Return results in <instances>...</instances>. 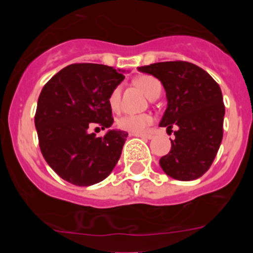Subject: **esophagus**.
I'll return each instance as SVG.
<instances>
[{
	"label": "esophagus",
	"mask_w": 253,
	"mask_h": 253,
	"mask_svg": "<svg viewBox=\"0 0 253 253\" xmlns=\"http://www.w3.org/2000/svg\"><path fill=\"white\" fill-rule=\"evenodd\" d=\"M131 136L133 137H139V138H145V139H152V134H145V133H131Z\"/></svg>",
	"instance_id": "obj_1"
}]
</instances>
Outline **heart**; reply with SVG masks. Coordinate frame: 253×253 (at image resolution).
Instances as JSON below:
<instances>
[{"label":"heart","instance_id":"obj_1","mask_svg":"<svg viewBox=\"0 0 253 253\" xmlns=\"http://www.w3.org/2000/svg\"><path fill=\"white\" fill-rule=\"evenodd\" d=\"M134 83L148 98H150L155 91L162 90L159 81L152 76H141L134 81ZM120 99H121V88L116 86L112 89L109 96V104L114 110L119 108ZM152 122L153 119L147 114H128L120 117L116 124L117 127L124 131L131 132V133H142Z\"/></svg>","mask_w":253,"mask_h":253}]
</instances>
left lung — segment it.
<instances>
[{
	"mask_svg": "<svg viewBox=\"0 0 253 253\" xmlns=\"http://www.w3.org/2000/svg\"><path fill=\"white\" fill-rule=\"evenodd\" d=\"M154 76L167 91L168 108L160 127L177 126L169 154L159 164L175 180L191 181L211 168L221 139L225 108L220 86L198 66L185 61H168L138 67Z\"/></svg>",
	"mask_w": 253,
	"mask_h": 253,
	"instance_id": "8db88e82",
	"label": "left lung"
}]
</instances>
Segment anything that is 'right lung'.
<instances>
[{
    "mask_svg": "<svg viewBox=\"0 0 253 253\" xmlns=\"http://www.w3.org/2000/svg\"><path fill=\"white\" fill-rule=\"evenodd\" d=\"M124 73L98 63H75L42 88L35 114L40 150L51 169L67 182H100L119 162L128 133L109 129L104 137H96L88 128L111 127L109 96L125 79Z\"/></svg>",
    "mask_w": 253,
    "mask_h": 253,
    "instance_id": "add662e5",
    "label": "right lung"
}]
</instances>
